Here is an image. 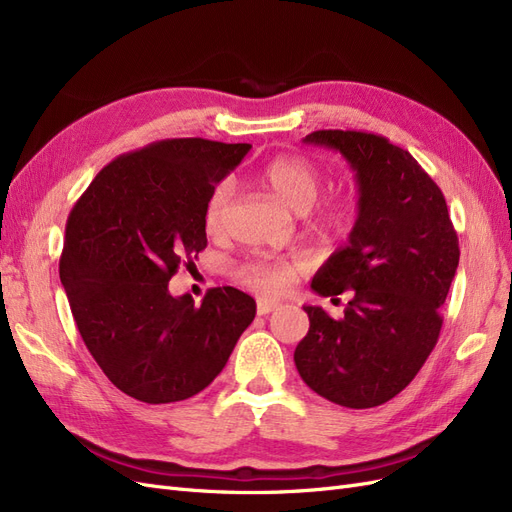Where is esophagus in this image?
Returning a JSON list of instances; mask_svg holds the SVG:
<instances>
[{"mask_svg": "<svg viewBox=\"0 0 512 512\" xmlns=\"http://www.w3.org/2000/svg\"><path fill=\"white\" fill-rule=\"evenodd\" d=\"M277 307H280V303H273V301H258V305H256V314H258V316H267V314L275 312Z\"/></svg>", "mask_w": 512, "mask_h": 512, "instance_id": "34e87169", "label": "esophagus"}]
</instances>
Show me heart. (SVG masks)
Segmentation results:
<instances>
[{
	"label": "heart",
	"instance_id": "heart-1",
	"mask_svg": "<svg viewBox=\"0 0 512 512\" xmlns=\"http://www.w3.org/2000/svg\"><path fill=\"white\" fill-rule=\"evenodd\" d=\"M265 183L286 207L297 213H307L316 205L322 192L324 175L316 162L303 156H286L273 160L265 173ZM235 196L232 181H222L209 194L203 222L209 232H220ZM356 198L352 194H337L331 203L322 209L318 224L327 228H344L354 220ZM307 271V260L303 256L269 258L258 256L241 262L235 269V280L260 297H282V294L297 282V277Z\"/></svg>",
	"mask_w": 512,
	"mask_h": 512
}]
</instances>
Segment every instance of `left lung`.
I'll use <instances>...</instances> for the list:
<instances>
[{"label":"left lung","instance_id":"8db88e82","mask_svg":"<svg viewBox=\"0 0 512 512\" xmlns=\"http://www.w3.org/2000/svg\"><path fill=\"white\" fill-rule=\"evenodd\" d=\"M303 143L348 160L359 213L348 243L312 280L320 297L354 290L344 318L303 305L309 331L294 365L309 389L337 406H382L414 380L438 342V307L459 265L457 232L438 185L384 136L318 130Z\"/></svg>","mask_w":512,"mask_h":512}]
</instances>
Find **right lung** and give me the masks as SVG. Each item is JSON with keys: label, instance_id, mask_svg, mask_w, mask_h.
Wrapping results in <instances>:
<instances>
[{"label": "right lung", "instance_id": "1", "mask_svg": "<svg viewBox=\"0 0 512 512\" xmlns=\"http://www.w3.org/2000/svg\"><path fill=\"white\" fill-rule=\"evenodd\" d=\"M247 143L168 138L104 166L68 215L59 280L87 350L119 391L170 404L224 369L256 301L232 286L200 305L170 277L207 247L209 194Z\"/></svg>", "mask_w": 512, "mask_h": 512}]
</instances>
